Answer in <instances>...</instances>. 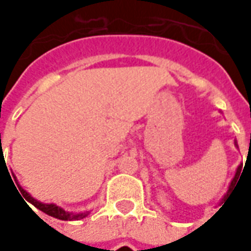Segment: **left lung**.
I'll list each match as a JSON object with an SVG mask.
<instances>
[{"instance_id":"obj_1","label":"left lung","mask_w":251,"mask_h":251,"mask_svg":"<svg viewBox=\"0 0 251 251\" xmlns=\"http://www.w3.org/2000/svg\"><path fill=\"white\" fill-rule=\"evenodd\" d=\"M235 145H237L236 142H235ZM240 175H242V165H240V166L237 168L236 175H235V177H233V180H232V183H230V186H229V190H227V193H229V191L232 190V187L235 186V183H236V180H237V178H239V176H240ZM227 193H226V196H227ZM226 196H225V198H226Z\"/></svg>"}]
</instances>
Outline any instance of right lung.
<instances>
[{
  "instance_id": "right-lung-1",
  "label": "right lung",
  "mask_w": 251,
  "mask_h": 251,
  "mask_svg": "<svg viewBox=\"0 0 251 251\" xmlns=\"http://www.w3.org/2000/svg\"><path fill=\"white\" fill-rule=\"evenodd\" d=\"M12 176H14V175H12ZM9 177H11V175H9ZM14 179L15 180V183L14 184H16L15 187H18V190L22 193V196H24L25 199H26L28 202H30L32 205H34V207L37 208V209L43 211L44 214H47V215H50V217L57 218V219H61V221H79V219H83V218L89 215V211L74 214V212H67L65 209H63L61 207H57L55 204H44V202H40V201H37L36 198L32 197V196H30L27 191H25L24 188L18 184V181H16V177H15V176H14ZM11 181L13 183L12 178H11ZM19 196H21V194H19ZM22 196H21V197H22Z\"/></svg>"
}]
</instances>
